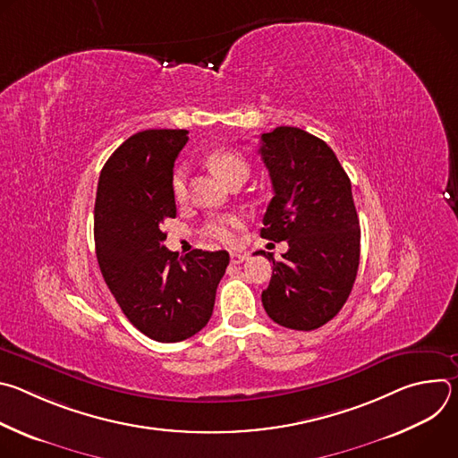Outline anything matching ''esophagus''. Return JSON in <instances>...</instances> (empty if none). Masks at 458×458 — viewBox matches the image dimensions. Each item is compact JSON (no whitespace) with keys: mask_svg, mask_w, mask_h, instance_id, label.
Segmentation results:
<instances>
[{"mask_svg":"<svg viewBox=\"0 0 458 458\" xmlns=\"http://www.w3.org/2000/svg\"><path fill=\"white\" fill-rule=\"evenodd\" d=\"M246 259H248V255H246V253H239V251H232V253H230L232 265H241V263H244Z\"/></svg>","mask_w":458,"mask_h":458,"instance_id":"34e87169","label":"esophagus"}]
</instances>
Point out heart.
Wrapping results in <instances>:
<instances>
[{"mask_svg": "<svg viewBox=\"0 0 458 458\" xmlns=\"http://www.w3.org/2000/svg\"><path fill=\"white\" fill-rule=\"evenodd\" d=\"M210 168L228 184L244 182L250 175V165L246 157L232 148H217L208 156ZM172 191L177 201H184L188 193V168L177 166L172 174ZM244 226L242 217L239 216H225L210 221L205 228L207 235L221 241L225 244H232L237 239V232Z\"/></svg>", "mask_w": 458, "mask_h": 458, "instance_id": "1", "label": "heart"}]
</instances>
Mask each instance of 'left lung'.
<instances>
[{"instance_id": "left-lung-1", "label": "left lung", "mask_w": 458, "mask_h": 458, "mask_svg": "<svg viewBox=\"0 0 458 458\" xmlns=\"http://www.w3.org/2000/svg\"><path fill=\"white\" fill-rule=\"evenodd\" d=\"M274 198L260 237L286 241L274 263L263 306L290 330L310 332L332 320L348 301L360 257V228L352 182L334 150L297 126H277L260 136Z\"/></svg>"}]
</instances>
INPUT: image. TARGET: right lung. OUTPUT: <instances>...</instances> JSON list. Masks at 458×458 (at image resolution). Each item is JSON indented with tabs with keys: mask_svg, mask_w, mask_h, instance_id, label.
I'll use <instances>...</instances> for the list:
<instances>
[{
	"mask_svg": "<svg viewBox=\"0 0 458 458\" xmlns=\"http://www.w3.org/2000/svg\"><path fill=\"white\" fill-rule=\"evenodd\" d=\"M186 130H143L105 163L96 193V255L106 286L136 328L157 343H179L212 317L226 250L170 251L161 230L175 217L174 163Z\"/></svg>",
	"mask_w": 458,
	"mask_h": 458,
	"instance_id": "add662e5",
	"label": "right lung"
}]
</instances>
